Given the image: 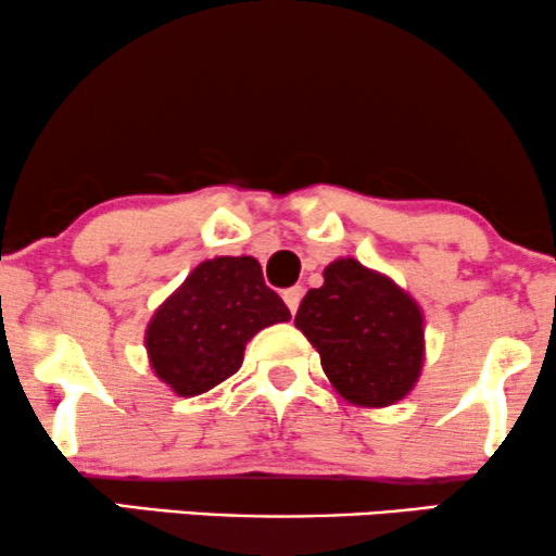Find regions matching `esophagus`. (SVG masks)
I'll use <instances>...</instances> for the list:
<instances>
[{"label": "esophagus", "mask_w": 556, "mask_h": 556, "mask_svg": "<svg viewBox=\"0 0 556 556\" xmlns=\"http://www.w3.org/2000/svg\"><path fill=\"white\" fill-rule=\"evenodd\" d=\"M302 294H305V290H302V287H290V290H285V292H282V298H285L287 307H290V313H292V315L298 313Z\"/></svg>", "instance_id": "obj_1"}]
</instances>
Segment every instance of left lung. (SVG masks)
<instances>
[{
    "mask_svg": "<svg viewBox=\"0 0 556 556\" xmlns=\"http://www.w3.org/2000/svg\"><path fill=\"white\" fill-rule=\"evenodd\" d=\"M341 397L388 407L416 388L424 369V313L384 274L356 258H336L323 287L302 298L294 315Z\"/></svg>",
    "mask_w": 556,
    "mask_h": 556,
    "instance_id": "obj_1",
    "label": "left lung"
}]
</instances>
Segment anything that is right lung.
<instances>
[{"instance_id": "obj_1", "label": "right lung", "mask_w": 556, "mask_h": 556, "mask_svg": "<svg viewBox=\"0 0 556 556\" xmlns=\"http://www.w3.org/2000/svg\"><path fill=\"white\" fill-rule=\"evenodd\" d=\"M290 320L254 256L202 262L146 328L149 362L177 395L194 397L236 375L258 330Z\"/></svg>"}]
</instances>
